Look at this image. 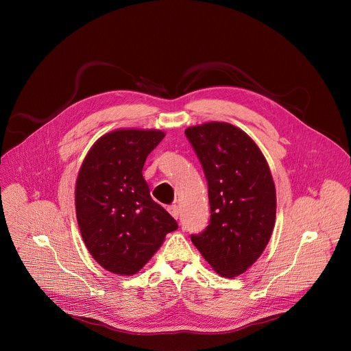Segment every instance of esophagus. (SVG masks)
I'll return each mask as SVG.
<instances>
[{
	"label": "esophagus",
	"instance_id": "obj_1",
	"mask_svg": "<svg viewBox=\"0 0 351 351\" xmlns=\"http://www.w3.org/2000/svg\"><path fill=\"white\" fill-rule=\"evenodd\" d=\"M168 211H169V214H171L175 219L179 218V208H178V206H169V207H168Z\"/></svg>",
	"mask_w": 351,
	"mask_h": 351
}]
</instances>
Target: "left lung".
Listing matches in <instances>:
<instances>
[{
  "mask_svg": "<svg viewBox=\"0 0 351 351\" xmlns=\"http://www.w3.org/2000/svg\"><path fill=\"white\" fill-rule=\"evenodd\" d=\"M208 182L211 219L191 241L225 278L244 274L263 254L276 219V190L256 141L226 122L184 130Z\"/></svg>",
  "mask_w": 351,
  "mask_h": 351,
  "instance_id": "1",
  "label": "left lung"
}]
</instances>
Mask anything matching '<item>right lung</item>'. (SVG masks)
I'll use <instances>...</instances> for the list:
<instances>
[{
	"label": "right lung",
	"mask_w": 351,
	"mask_h": 351,
	"mask_svg": "<svg viewBox=\"0 0 351 351\" xmlns=\"http://www.w3.org/2000/svg\"><path fill=\"white\" fill-rule=\"evenodd\" d=\"M165 137L157 129H117L88 149L76 179L75 208L83 241L104 269L137 274L176 221L149 195L147 156Z\"/></svg>",
	"instance_id": "1"
}]
</instances>
